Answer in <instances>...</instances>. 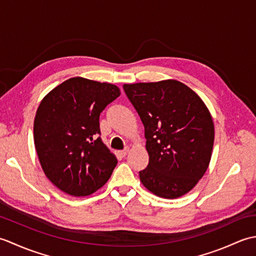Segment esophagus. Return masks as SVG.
Returning <instances> with one entry per match:
<instances>
[{
  "label": "esophagus",
  "instance_id": "1",
  "mask_svg": "<svg viewBox=\"0 0 256 256\" xmlns=\"http://www.w3.org/2000/svg\"><path fill=\"white\" fill-rule=\"evenodd\" d=\"M128 150L125 148V150H120V152H118V155L121 156V157H125V156L128 155Z\"/></svg>",
  "mask_w": 256,
  "mask_h": 256
}]
</instances>
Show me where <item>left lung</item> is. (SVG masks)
Masks as SVG:
<instances>
[{"instance_id":"8db88e82","label":"left lung","mask_w":256,"mask_h":256,"mask_svg":"<svg viewBox=\"0 0 256 256\" xmlns=\"http://www.w3.org/2000/svg\"><path fill=\"white\" fill-rule=\"evenodd\" d=\"M142 120L150 162L140 179L150 192L175 199L190 192L211 160L214 125L200 96L177 80L124 84Z\"/></svg>"}]
</instances>
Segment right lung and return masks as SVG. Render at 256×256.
<instances>
[{"mask_svg":"<svg viewBox=\"0 0 256 256\" xmlns=\"http://www.w3.org/2000/svg\"><path fill=\"white\" fill-rule=\"evenodd\" d=\"M121 94L116 86L70 78L42 100L34 121V142L47 178L74 197L100 189L118 160L99 135L100 113Z\"/></svg>","mask_w":256,"mask_h":256,"instance_id":"1","label":"right lung"}]
</instances>
